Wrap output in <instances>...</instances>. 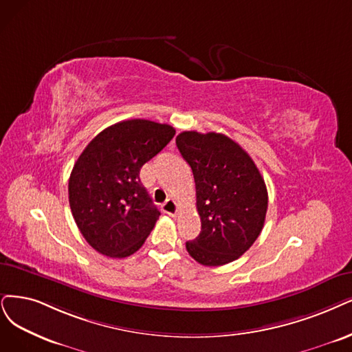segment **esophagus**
<instances>
[{
    "label": "esophagus",
    "instance_id": "1",
    "mask_svg": "<svg viewBox=\"0 0 352 352\" xmlns=\"http://www.w3.org/2000/svg\"><path fill=\"white\" fill-rule=\"evenodd\" d=\"M162 212L169 214V216H175L178 212V207L177 203L173 199H168L164 204H162Z\"/></svg>",
    "mask_w": 352,
    "mask_h": 352
}]
</instances>
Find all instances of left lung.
Segmentation results:
<instances>
[{"label": "left lung", "mask_w": 352, "mask_h": 352, "mask_svg": "<svg viewBox=\"0 0 352 352\" xmlns=\"http://www.w3.org/2000/svg\"><path fill=\"white\" fill-rule=\"evenodd\" d=\"M177 148L196 183L200 235L186 242L188 254L206 267L235 261L248 251L265 222L268 192L251 156L222 133L183 132Z\"/></svg>", "instance_id": "left-lung-1"}]
</instances>
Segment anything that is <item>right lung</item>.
Masks as SVG:
<instances>
[{
    "instance_id": "1",
    "label": "right lung",
    "mask_w": 352,
    "mask_h": 352,
    "mask_svg": "<svg viewBox=\"0 0 352 352\" xmlns=\"http://www.w3.org/2000/svg\"><path fill=\"white\" fill-rule=\"evenodd\" d=\"M174 135L169 124L124 120L104 129L80 155L69 177V206L78 229L97 252L124 258L145 243L161 213L139 173Z\"/></svg>"
}]
</instances>
